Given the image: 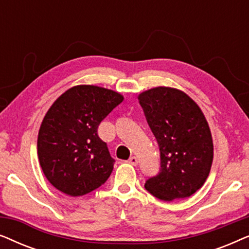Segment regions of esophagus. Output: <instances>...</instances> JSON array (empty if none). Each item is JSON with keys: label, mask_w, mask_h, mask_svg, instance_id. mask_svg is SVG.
I'll use <instances>...</instances> for the list:
<instances>
[{"label": "esophagus", "mask_w": 249, "mask_h": 249, "mask_svg": "<svg viewBox=\"0 0 249 249\" xmlns=\"http://www.w3.org/2000/svg\"><path fill=\"white\" fill-rule=\"evenodd\" d=\"M128 162L130 163L131 165H137L138 164V159L136 158V156H131V158L128 160Z\"/></svg>", "instance_id": "esophagus-1"}]
</instances>
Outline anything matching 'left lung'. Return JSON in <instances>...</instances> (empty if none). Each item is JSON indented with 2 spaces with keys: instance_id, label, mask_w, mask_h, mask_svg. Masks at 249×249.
Masks as SVG:
<instances>
[{
  "instance_id": "left-lung-1",
  "label": "left lung",
  "mask_w": 249,
  "mask_h": 249,
  "mask_svg": "<svg viewBox=\"0 0 249 249\" xmlns=\"http://www.w3.org/2000/svg\"><path fill=\"white\" fill-rule=\"evenodd\" d=\"M138 100L161 154V171L146 181L145 188L165 202L192 196L206 181L213 162V139L205 115L178 88H151L142 91Z\"/></svg>"
}]
</instances>
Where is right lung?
Instances as JSON below:
<instances>
[{"mask_svg":"<svg viewBox=\"0 0 249 249\" xmlns=\"http://www.w3.org/2000/svg\"><path fill=\"white\" fill-rule=\"evenodd\" d=\"M122 101L118 91L77 85L51 105L38 131L37 154L43 173L57 190L83 196L107 181L114 160L97 128Z\"/></svg>","mask_w":249,"mask_h":249,"instance_id":"right-lung-1","label":"right lung"}]
</instances>
